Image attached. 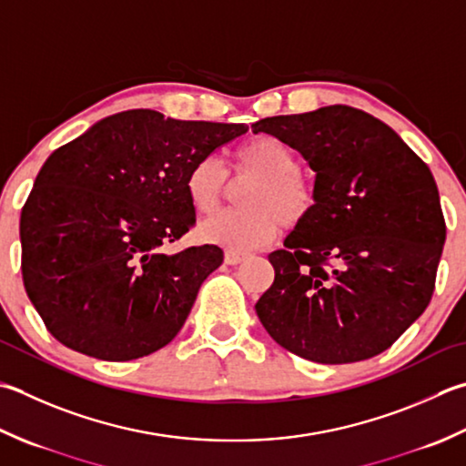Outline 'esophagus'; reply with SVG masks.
Listing matches in <instances>:
<instances>
[{"instance_id":"34e87169","label":"esophagus","mask_w":466,"mask_h":466,"mask_svg":"<svg viewBox=\"0 0 466 466\" xmlns=\"http://www.w3.org/2000/svg\"><path fill=\"white\" fill-rule=\"evenodd\" d=\"M246 258V252H240V250H232V248H228L226 252H224V260H226V264H238V262H242Z\"/></svg>"}]
</instances>
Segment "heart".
<instances>
[{
  "mask_svg": "<svg viewBox=\"0 0 466 466\" xmlns=\"http://www.w3.org/2000/svg\"><path fill=\"white\" fill-rule=\"evenodd\" d=\"M300 167V159L287 143L272 135H257L236 145L232 166L208 155L198 159L186 176L187 202L199 216L214 214L234 181H246L238 204L242 208L218 214L199 226V236L232 250H252L277 238L280 226L307 222L317 208V187Z\"/></svg>",
  "mask_w": 466,
  "mask_h": 466,
  "instance_id": "obj_1",
  "label": "heart"
}]
</instances>
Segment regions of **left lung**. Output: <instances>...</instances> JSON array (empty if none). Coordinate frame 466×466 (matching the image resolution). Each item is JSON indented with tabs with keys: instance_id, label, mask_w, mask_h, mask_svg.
I'll use <instances>...</instances> for the list:
<instances>
[{
	"instance_id": "1",
	"label": "left lung",
	"mask_w": 466,
	"mask_h": 466,
	"mask_svg": "<svg viewBox=\"0 0 466 466\" xmlns=\"http://www.w3.org/2000/svg\"><path fill=\"white\" fill-rule=\"evenodd\" d=\"M317 173V208L268 254L257 315L280 348L317 363L380 355L424 313L446 224L431 169L394 129L348 105L252 125Z\"/></svg>"
}]
</instances>
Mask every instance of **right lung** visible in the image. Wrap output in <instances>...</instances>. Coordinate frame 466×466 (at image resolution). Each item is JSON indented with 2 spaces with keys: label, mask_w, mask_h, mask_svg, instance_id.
Here are the masks:
<instances>
[{
  "label": "right lung",
  "mask_w": 466,
  "mask_h": 466,
  "mask_svg": "<svg viewBox=\"0 0 466 466\" xmlns=\"http://www.w3.org/2000/svg\"><path fill=\"white\" fill-rule=\"evenodd\" d=\"M248 131L244 123L116 113L62 145L22 208V279L56 339L105 361H131L179 333L216 244L163 246L196 224L186 176L198 159Z\"/></svg>",
  "instance_id": "obj_1"
}]
</instances>
